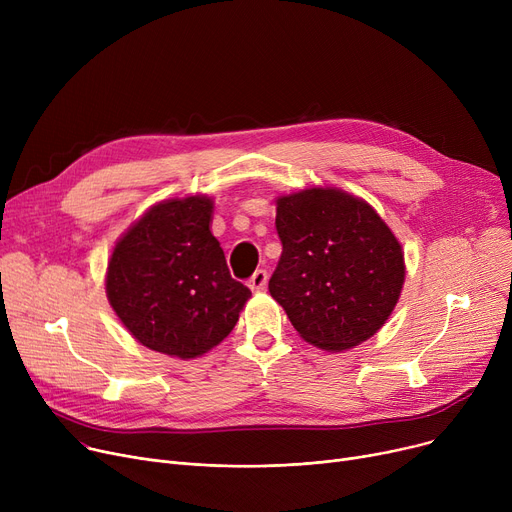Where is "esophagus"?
<instances>
[{
    "mask_svg": "<svg viewBox=\"0 0 512 512\" xmlns=\"http://www.w3.org/2000/svg\"><path fill=\"white\" fill-rule=\"evenodd\" d=\"M265 286H267V272H265V270H257V272L251 276V280H249V288L255 290V292H259V290H265Z\"/></svg>",
    "mask_w": 512,
    "mask_h": 512,
    "instance_id": "1",
    "label": "esophagus"
}]
</instances>
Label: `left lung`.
Masks as SVG:
<instances>
[{
  "label": "left lung",
  "mask_w": 512,
  "mask_h": 512,
  "mask_svg": "<svg viewBox=\"0 0 512 512\" xmlns=\"http://www.w3.org/2000/svg\"><path fill=\"white\" fill-rule=\"evenodd\" d=\"M282 255L270 294L309 344L340 353L378 332L405 284L400 242L367 201L340 188L276 199Z\"/></svg>",
  "instance_id": "obj_1"
}]
</instances>
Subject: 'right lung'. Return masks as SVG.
I'll return each mask as SVG.
<instances>
[{
	"mask_svg": "<svg viewBox=\"0 0 512 512\" xmlns=\"http://www.w3.org/2000/svg\"><path fill=\"white\" fill-rule=\"evenodd\" d=\"M207 195L153 205L116 242L105 274L107 301L151 351L195 359L236 326L251 290L230 276L209 230Z\"/></svg>",
	"mask_w": 512,
	"mask_h": 512,
	"instance_id": "add662e5",
	"label": "right lung"
}]
</instances>
